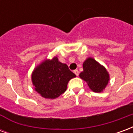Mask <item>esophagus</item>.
Segmentation results:
<instances>
[{"mask_svg": "<svg viewBox=\"0 0 133 133\" xmlns=\"http://www.w3.org/2000/svg\"><path fill=\"white\" fill-rule=\"evenodd\" d=\"M74 73H75V75L78 76V75H79V71H78V70H74Z\"/></svg>", "mask_w": 133, "mask_h": 133, "instance_id": "esophagus-1", "label": "esophagus"}]
</instances>
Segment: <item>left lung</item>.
Listing matches in <instances>:
<instances>
[{"label": "left lung", "instance_id": "1", "mask_svg": "<svg viewBox=\"0 0 133 133\" xmlns=\"http://www.w3.org/2000/svg\"><path fill=\"white\" fill-rule=\"evenodd\" d=\"M83 71L79 77L85 81L90 89L95 92H103L110 81V75L105 67L92 58H88L83 64Z\"/></svg>", "mask_w": 133, "mask_h": 133}]
</instances>
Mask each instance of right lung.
<instances>
[{"label":"right lung","mask_w":133,"mask_h":133,"mask_svg":"<svg viewBox=\"0 0 133 133\" xmlns=\"http://www.w3.org/2000/svg\"><path fill=\"white\" fill-rule=\"evenodd\" d=\"M76 77L58 57L45 59L33 70L31 80L34 89L44 98L55 99L66 91L70 80Z\"/></svg>","instance_id":"add662e5"}]
</instances>
